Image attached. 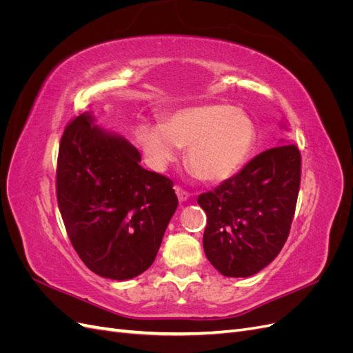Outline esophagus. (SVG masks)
<instances>
[{
  "mask_svg": "<svg viewBox=\"0 0 353 353\" xmlns=\"http://www.w3.org/2000/svg\"><path fill=\"white\" fill-rule=\"evenodd\" d=\"M175 193H176V196H178V200H179L181 203L187 201V200H188V197H190V193H188V191L183 190V188L178 187V185H175Z\"/></svg>",
  "mask_w": 353,
  "mask_h": 353,
  "instance_id": "34e87169",
  "label": "esophagus"
}]
</instances>
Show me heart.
Returning a JSON list of instances; mask_svg holds the SVG:
<instances>
[{"instance_id": "b5f03b06", "label": "heart", "mask_w": 353, "mask_h": 353, "mask_svg": "<svg viewBox=\"0 0 353 353\" xmlns=\"http://www.w3.org/2000/svg\"><path fill=\"white\" fill-rule=\"evenodd\" d=\"M135 141L154 170L174 162L179 147H188L187 162L194 174L206 183L219 184L248 160L256 128L248 114L231 104L203 103L175 110L162 125L140 123Z\"/></svg>"}]
</instances>
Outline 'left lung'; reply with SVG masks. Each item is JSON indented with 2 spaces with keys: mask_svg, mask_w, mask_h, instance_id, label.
I'll use <instances>...</instances> for the list:
<instances>
[{
  "mask_svg": "<svg viewBox=\"0 0 353 353\" xmlns=\"http://www.w3.org/2000/svg\"><path fill=\"white\" fill-rule=\"evenodd\" d=\"M301 163L294 144L276 145L199 196L208 215L203 249L222 275H254L281 252L301 187Z\"/></svg>",
  "mask_w": 353,
  "mask_h": 353,
  "instance_id": "1",
  "label": "left lung"
}]
</instances>
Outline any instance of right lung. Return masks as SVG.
I'll use <instances>...</instances> for the list:
<instances>
[{"label":"right lung","mask_w":353,"mask_h":353,"mask_svg":"<svg viewBox=\"0 0 353 353\" xmlns=\"http://www.w3.org/2000/svg\"><path fill=\"white\" fill-rule=\"evenodd\" d=\"M82 113L66 126L57 159V201L73 249L100 276L131 280L150 268L178 208L174 183L144 169L122 135Z\"/></svg>","instance_id":"add662e5"}]
</instances>
